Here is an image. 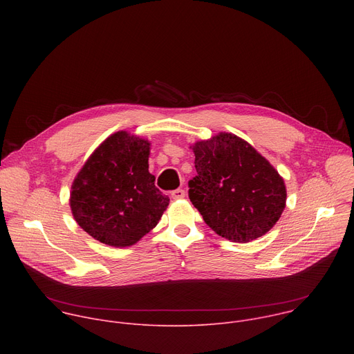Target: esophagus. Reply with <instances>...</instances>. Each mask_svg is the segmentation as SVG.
<instances>
[{
	"label": "esophagus",
	"instance_id": "esophagus-1",
	"mask_svg": "<svg viewBox=\"0 0 354 354\" xmlns=\"http://www.w3.org/2000/svg\"><path fill=\"white\" fill-rule=\"evenodd\" d=\"M185 196H186V192H185L183 189H176V190L172 192V197H174L175 200H180V198H183Z\"/></svg>",
	"mask_w": 354,
	"mask_h": 354
}]
</instances>
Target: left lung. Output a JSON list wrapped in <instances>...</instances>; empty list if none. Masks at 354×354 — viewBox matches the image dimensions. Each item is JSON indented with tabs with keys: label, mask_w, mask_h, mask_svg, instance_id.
<instances>
[{
	"label": "left lung",
	"mask_w": 354,
	"mask_h": 354,
	"mask_svg": "<svg viewBox=\"0 0 354 354\" xmlns=\"http://www.w3.org/2000/svg\"><path fill=\"white\" fill-rule=\"evenodd\" d=\"M197 175L189 198L205 223L232 242L254 241L273 228L287 190L274 167L248 141L218 133L190 145Z\"/></svg>",
	"instance_id": "8db88e82"
}]
</instances>
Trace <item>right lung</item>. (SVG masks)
<instances>
[{"label":"right lung","mask_w":354,"mask_h":354,"mask_svg":"<svg viewBox=\"0 0 354 354\" xmlns=\"http://www.w3.org/2000/svg\"><path fill=\"white\" fill-rule=\"evenodd\" d=\"M151 142L124 130L109 136L77 174L70 207L93 239L115 248L138 242L161 220L169 197L148 172Z\"/></svg>","instance_id":"add662e5"}]
</instances>
